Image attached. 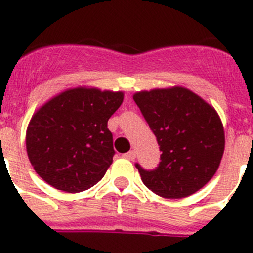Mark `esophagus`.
Here are the masks:
<instances>
[{
	"mask_svg": "<svg viewBox=\"0 0 253 253\" xmlns=\"http://www.w3.org/2000/svg\"><path fill=\"white\" fill-rule=\"evenodd\" d=\"M123 157L126 158V160L133 161L134 158H135V152H134V151H129V152H126V153L123 154Z\"/></svg>",
	"mask_w": 253,
	"mask_h": 253,
	"instance_id": "esophagus-1",
	"label": "esophagus"
}]
</instances>
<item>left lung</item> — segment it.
<instances>
[{
  "instance_id": "8db88e82",
  "label": "left lung",
  "mask_w": 253,
  "mask_h": 253,
  "mask_svg": "<svg viewBox=\"0 0 253 253\" xmlns=\"http://www.w3.org/2000/svg\"><path fill=\"white\" fill-rule=\"evenodd\" d=\"M133 99L162 152L154 169L135 165L143 184L167 199L186 198L205 186L224 153V129L215 109L180 86L140 91Z\"/></svg>"
}]
</instances>
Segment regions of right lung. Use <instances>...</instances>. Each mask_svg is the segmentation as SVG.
<instances>
[{"label": "right lung", "mask_w": 253, "mask_h": 253, "mask_svg": "<svg viewBox=\"0 0 253 253\" xmlns=\"http://www.w3.org/2000/svg\"><path fill=\"white\" fill-rule=\"evenodd\" d=\"M123 100L122 91L76 87L45 102L26 129L28 157L38 175L72 194L97 184L115 154L107 120Z\"/></svg>", "instance_id": "add662e5"}]
</instances>
